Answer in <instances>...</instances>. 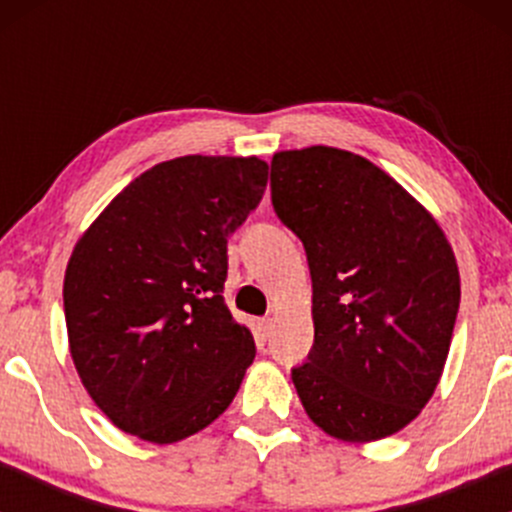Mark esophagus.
<instances>
[{
	"label": "esophagus",
	"mask_w": 512,
	"mask_h": 512,
	"mask_svg": "<svg viewBox=\"0 0 512 512\" xmlns=\"http://www.w3.org/2000/svg\"><path fill=\"white\" fill-rule=\"evenodd\" d=\"M272 327H275V322H272L270 317H262V319H257V334H260V339H262V342H267V339H270V334H272Z\"/></svg>",
	"instance_id": "1"
}]
</instances>
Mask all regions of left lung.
I'll list each match as a JSON object with an SVG mask.
<instances>
[{
	"label": "left lung",
	"mask_w": 512,
	"mask_h": 512,
	"mask_svg": "<svg viewBox=\"0 0 512 512\" xmlns=\"http://www.w3.org/2000/svg\"><path fill=\"white\" fill-rule=\"evenodd\" d=\"M270 190L312 275L314 344L292 366L304 411L342 441L401 431L451 347L461 280L446 235L394 178L339 148L275 153Z\"/></svg>",
	"instance_id": "8db88e82"
}]
</instances>
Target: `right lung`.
Instances as JSON below:
<instances>
[{
	"instance_id": "obj_1",
	"label": "right lung",
	"mask_w": 512,
	"mask_h": 512,
	"mask_svg": "<svg viewBox=\"0 0 512 512\" xmlns=\"http://www.w3.org/2000/svg\"><path fill=\"white\" fill-rule=\"evenodd\" d=\"M265 188L260 158L165 160L118 193L74 247L64 277L71 356L121 431L173 443L235 399L255 339L223 297L227 237Z\"/></svg>"
}]
</instances>
